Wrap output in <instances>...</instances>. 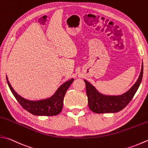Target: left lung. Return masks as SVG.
Instances as JSON below:
<instances>
[{
    "mask_svg": "<svg viewBox=\"0 0 148 148\" xmlns=\"http://www.w3.org/2000/svg\"><path fill=\"white\" fill-rule=\"evenodd\" d=\"M143 76V63H142L141 71L137 82L128 91L119 95H106L101 94L92 84L84 79L89 108L97 114L116 113L122 110L134 97L140 85Z\"/></svg>",
    "mask_w": 148,
    "mask_h": 148,
    "instance_id": "obj_1",
    "label": "left lung"
}]
</instances>
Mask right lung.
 Listing matches in <instances>:
<instances>
[{"label":"right lung","mask_w":148,"mask_h":148,"mask_svg":"<svg viewBox=\"0 0 148 148\" xmlns=\"http://www.w3.org/2000/svg\"><path fill=\"white\" fill-rule=\"evenodd\" d=\"M6 79L9 87L20 105L31 114L40 116H53L60 114L63 108V99L66 92L72 83L74 82V79H71L62 84L57 89L56 92L47 99L39 101H30L24 99L17 94L9 82L7 76Z\"/></svg>","instance_id":"obj_1"}]
</instances>
